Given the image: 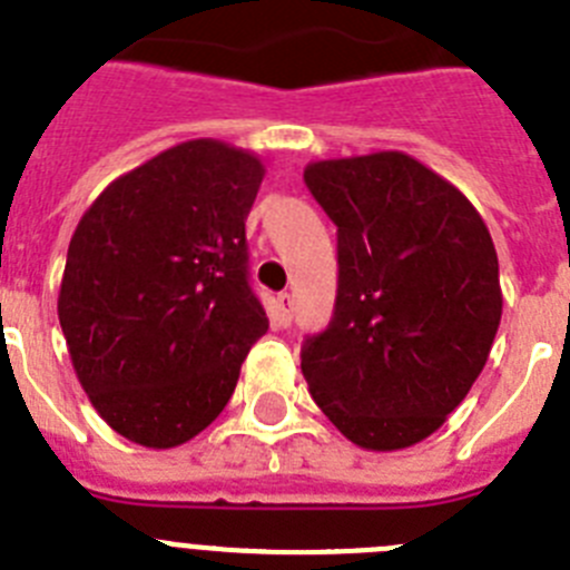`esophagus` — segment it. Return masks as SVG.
<instances>
[{
	"instance_id": "esophagus-1",
	"label": "esophagus",
	"mask_w": 570,
	"mask_h": 570,
	"mask_svg": "<svg viewBox=\"0 0 570 570\" xmlns=\"http://www.w3.org/2000/svg\"><path fill=\"white\" fill-rule=\"evenodd\" d=\"M274 320L282 327L291 325V320H294V299H291V294H279L274 299Z\"/></svg>"
}]
</instances>
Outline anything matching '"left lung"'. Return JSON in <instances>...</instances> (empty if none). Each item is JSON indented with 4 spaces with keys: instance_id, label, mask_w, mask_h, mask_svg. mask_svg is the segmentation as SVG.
I'll list each match as a JSON object with an SVG mask.
<instances>
[{
    "instance_id": "obj_1",
    "label": "left lung",
    "mask_w": 570,
    "mask_h": 570,
    "mask_svg": "<svg viewBox=\"0 0 570 570\" xmlns=\"http://www.w3.org/2000/svg\"><path fill=\"white\" fill-rule=\"evenodd\" d=\"M305 183L336 223L333 320L302 373L347 441L390 452L430 438L466 399L503 313L478 208L404 153L320 160Z\"/></svg>"
}]
</instances>
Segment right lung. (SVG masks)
Segmentation results:
<instances>
[{
    "label": "right lung",
    "mask_w": 570,
    "mask_h": 570,
    "mask_svg": "<svg viewBox=\"0 0 570 570\" xmlns=\"http://www.w3.org/2000/svg\"><path fill=\"white\" fill-rule=\"evenodd\" d=\"M263 175L245 149L186 140L83 212L59 322L83 393L127 441L171 449L206 430L268 331L245 243Z\"/></svg>",
    "instance_id": "right-lung-1"
}]
</instances>
